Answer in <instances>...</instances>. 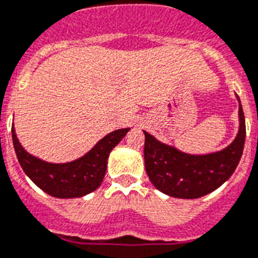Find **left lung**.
<instances>
[{
  "mask_svg": "<svg viewBox=\"0 0 258 258\" xmlns=\"http://www.w3.org/2000/svg\"><path fill=\"white\" fill-rule=\"evenodd\" d=\"M239 120V132L231 144L223 151L203 156L183 153L144 131L145 170L154 187L178 199H197L222 185L232 175L243 154L245 119L241 104Z\"/></svg>",
  "mask_w": 258,
  "mask_h": 258,
  "instance_id": "8db88e82",
  "label": "left lung"
}]
</instances>
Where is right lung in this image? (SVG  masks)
Here are the masks:
<instances>
[{
	"mask_svg": "<svg viewBox=\"0 0 258 258\" xmlns=\"http://www.w3.org/2000/svg\"><path fill=\"white\" fill-rule=\"evenodd\" d=\"M130 128L116 130L101 139L86 156L73 162L50 163L24 151L14 126L11 127L13 143L18 161L27 176L42 191L58 199L82 197L97 189L104 180L107 157Z\"/></svg>",
	"mask_w": 258,
	"mask_h": 258,
	"instance_id": "right-lung-1",
	"label": "right lung"
}]
</instances>
